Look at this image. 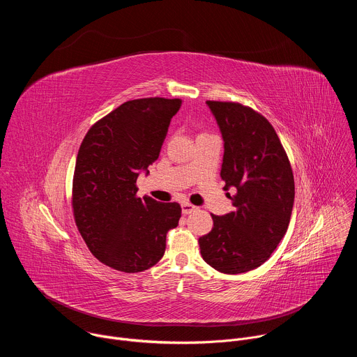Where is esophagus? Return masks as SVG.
<instances>
[{
    "instance_id": "34e87169",
    "label": "esophagus",
    "mask_w": 357,
    "mask_h": 357,
    "mask_svg": "<svg viewBox=\"0 0 357 357\" xmlns=\"http://www.w3.org/2000/svg\"><path fill=\"white\" fill-rule=\"evenodd\" d=\"M196 209H197V208L193 206L192 203H189V202H183V203H182V213H183V215H189V213L195 212Z\"/></svg>"
}]
</instances>
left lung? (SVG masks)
I'll list each match as a JSON object with an SVG mask.
<instances>
[{
	"instance_id": "obj_1",
	"label": "left lung",
	"mask_w": 357,
	"mask_h": 357,
	"mask_svg": "<svg viewBox=\"0 0 357 357\" xmlns=\"http://www.w3.org/2000/svg\"><path fill=\"white\" fill-rule=\"evenodd\" d=\"M225 142L220 176L234 189L233 212L212 215L199 238L203 260L225 274L260 267L285 236L294 206V175L282 144L266 117L231 101H206Z\"/></svg>"
}]
</instances>
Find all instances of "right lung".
I'll return each instance as SVG.
<instances>
[{
  "instance_id": "add662e5",
  "label": "right lung",
  "mask_w": 357,
  "mask_h": 357,
  "mask_svg": "<svg viewBox=\"0 0 357 357\" xmlns=\"http://www.w3.org/2000/svg\"><path fill=\"white\" fill-rule=\"evenodd\" d=\"M181 98L126 101L86 134L76 158L72 206L76 226L103 264L139 273L164 256L167 233L178 226L181 206L137 196L139 172L160 157Z\"/></svg>"
}]
</instances>
